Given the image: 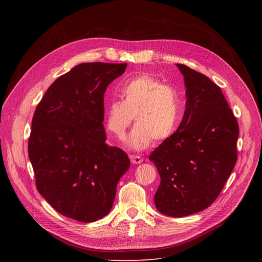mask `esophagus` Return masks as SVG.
<instances>
[{"mask_svg": "<svg viewBox=\"0 0 262 262\" xmlns=\"http://www.w3.org/2000/svg\"><path fill=\"white\" fill-rule=\"evenodd\" d=\"M129 159L133 164H141L143 162V159L140 156H129Z\"/></svg>", "mask_w": 262, "mask_h": 262, "instance_id": "1", "label": "esophagus"}]
</instances>
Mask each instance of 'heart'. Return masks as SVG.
<instances>
[{
  "instance_id": "b5f03b06",
  "label": "heart",
  "mask_w": 262,
  "mask_h": 262,
  "mask_svg": "<svg viewBox=\"0 0 262 262\" xmlns=\"http://www.w3.org/2000/svg\"><path fill=\"white\" fill-rule=\"evenodd\" d=\"M120 93L122 99L106 103L105 125L121 138L136 116L137 125L127 139L132 148L141 150L152 140L165 141L177 129L183 115V101L173 86L143 73L125 81Z\"/></svg>"
}]
</instances>
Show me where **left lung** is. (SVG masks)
Instances as JSON below:
<instances>
[{
	"instance_id": "left-lung-1",
	"label": "left lung",
	"mask_w": 262,
	"mask_h": 262,
	"mask_svg": "<svg viewBox=\"0 0 262 262\" xmlns=\"http://www.w3.org/2000/svg\"><path fill=\"white\" fill-rule=\"evenodd\" d=\"M176 65L186 89L184 114L149 160L161 176L155 195L158 210L180 217L215 201L236 164L239 128L220 87L189 66Z\"/></svg>"
}]
</instances>
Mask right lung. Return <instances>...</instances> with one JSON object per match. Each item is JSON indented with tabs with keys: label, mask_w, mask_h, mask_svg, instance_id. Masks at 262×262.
<instances>
[{
	"label": "right lung",
	"mask_w": 262,
	"mask_h": 262,
	"mask_svg": "<svg viewBox=\"0 0 262 262\" xmlns=\"http://www.w3.org/2000/svg\"><path fill=\"white\" fill-rule=\"evenodd\" d=\"M127 64L82 63L59 77L37 104L28 152L40 195L79 222L106 215L127 155L105 143L103 95Z\"/></svg>",
	"instance_id": "add662e5"
}]
</instances>
